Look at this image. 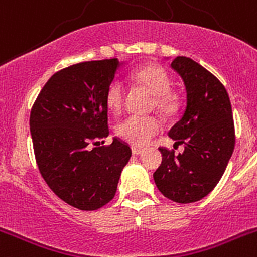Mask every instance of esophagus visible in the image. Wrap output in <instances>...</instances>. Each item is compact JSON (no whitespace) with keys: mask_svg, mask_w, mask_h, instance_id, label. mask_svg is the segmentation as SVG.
Masks as SVG:
<instances>
[{"mask_svg":"<svg viewBox=\"0 0 257 257\" xmlns=\"http://www.w3.org/2000/svg\"><path fill=\"white\" fill-rule=\"evenodd\" d=\"M131 151H133V154H135V156H139V154H142L143 152H144V149L138 148V147H133V148H131Z\"/></svg>","mask_w":257,"mask_h":257,"instance_id":"obj_1","label":"esophagus"}]
</instances>
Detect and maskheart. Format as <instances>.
Listing matches in <instances>:
<instances>
[{"label": "heart", "mask_w": 257, "mask_h": 257, "mask_svg": "<svg viewBox=\"0 0 257 257\" xmlns=\"http://www.w3.org/2000/svg\"><path fill=\"white\" fill-rule=\"evenodd\" d=\"M135 79L154 95L153 105L160 113L172 115L180 108V96L172 92V81L162 67L156 64L139 68L134 74ZM105 101L112 112H121L124 103V86L118 78L113 79L106 88ZM162 130V122L156 115L131 114L115 126V133L122 140L135 147L147 145L154 135Z\"/></svg>", "instance_id": "1"}]
</instances>
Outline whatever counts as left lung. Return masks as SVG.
<instances>
[{"label": "left lung", "mask_w": 257, "mask_h": 257, "mask_svg": "<svg viewBox=\"0 0 257 257\" xmlns=\"http://www.w3.org/2000/svg\"><path fill=\"white\" fill-rule=\"evenodd\" d=\"M171 68L183 78L187 106L169 131L184 152L160 148L162 163L154 172L157 188L166 198L192 203L216 187L234 151V121L225 87L206 68L178 56ZM175 143V144H176Z\"/></svg>", "instance_id": "8db88e82"}]
</instances>
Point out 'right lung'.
Here are the masks:
<instances>
[{
	"mask_svg": "<svg viewBox=\"0 0 257 257\" xmlns=\"http://www.w3.org/2000/svg\"><path fill=\"white\" fill-rule=\"evenodd\" d=\"M117 58L83 61L52 74L32 106L29 126L38 170L60 199L82 211L110 202L130 147L109 135L106 88L119 67Z\"/></svg>",
	"mask_w": 257,
	"mask_h": 257,
	"instance_id": "1",
	"label": "right lung"
}]
</instances>
